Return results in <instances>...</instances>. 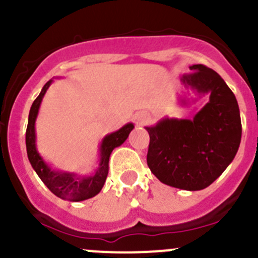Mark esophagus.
I'll list each match as a JSON object with an SVG mask.
<instances>
[{
    "mask_svg": "<svg viewBox=\"0 0 258 258\" xmlns=\"http://www.w3.org/2000/svg\"><path fill=\"white\" fill-rule=\"evenodd\" d=\"M135 119H136L137 124L142 126V124L147 123L148 119H150V116H148L146 112H139V113H136V116H135Z\"/></svg>",
    "mask_w": 258,
    "mask_h": 258,
    "instance_id": "34e87169",
    "label": "esophagus"
}]
</instances>
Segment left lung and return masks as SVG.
<instances>
[{"label":"left lung","instance_id":"left-lung-1","mask_svg":"<svg viewBox=\"0 0 258 258\" xmlns=\"http://www.w3.org/2000/svg\"><path fill=\"white\" fill-rule=\"evenodd\" d=\"M181 83L210 101L194 119L163 118L146 127L147 165L162 183L187 191L209 187L232 162L241 142L237 100L222 77L204 64L189 67ZM186 103V101H182Z\"/></svg>","mask_w":258,"mask_h":258}]
</instances>
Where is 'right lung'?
I'll return each instance as SVG.
<instances>
[{"instance_id":"add662e5","label":"right lung","mask_w":258,"mask_h":258,"mask_svg":"<svg viewBox=\"0 0 258 258\" xmlns=\"http://www.w3.org/2000/svg\"><path fill=\"white\" fill-rule=\"evenodd\" d=\"M51 82L52 80H49L43 86L38 97L33 101L30 114H28V124L27 130H26V148H27L28 160H30L31 166L36 171L38 177L42 179L43 183L48 187L52 194L56 195L59 199L67 200V201H85V200L96 196L102 189L108 175V161H110L111 152L113 151V148L118 147L126 141L130 132L134 130L135 126L134 123L124 124L118 131L107 135L102 140V144L100 147L101 161L95 175L80 177L75 173L51 170V167L43 161V158L41 157L37 148H36L35 132V122L37 118L40 105Z\"/></svg>"}]
</instances>
